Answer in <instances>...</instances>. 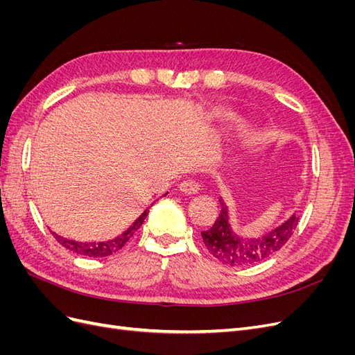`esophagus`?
I'll use <instances>...</instances> for the list:
<instances>
[{"label": "esophagus", "instance_id": "1", "mask_svg": "<svg viewBox=\"0 0 355 355\" xmlns=\"http://www.w3.org/2000/svg\"><path fill=\"white\" fill-rule=\"evenodd\" d=\"M179 189L180 192H184V194H197V192L200 191V187L197 182L194 180H184L182 184L179 185Z\"/></svg>", "mask_w": 355, "mask_h": 355}]
</instances>
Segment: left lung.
<instances>
[{"label": "left lung", "mask_w": 355, "mask_h": 355, "mask_svg": "<svg viewBox=\"0 0 355 355\" xmlns=\"http://www.w3.org/2000/svg\"><path fill=\"white\" fill-rule=\"evenodd\" d=\"M219 218L210 230L201 232V237L204 245L207 247V250L216 259L231 266L253 265L270 257L280 250L288 239L292 237L299 222V218L293 214L280 227L265 232L261 237L243 239L231 230L228 206L225 204L222 197L219 198Z\"/></svg>", "instance_id": "obj_1"}]
</instances>
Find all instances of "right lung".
<instances>
[{"label":"right lung","instance_id":"obj_1","mask_svg":"<svg viewBox=\"0 0 355 355\" xmlns=\"http://www.w3.org/2000/svg\"><path fill=\"white\" fill-rule=\"evenodd\" d=\"M148 213H149V209H146L123 234H120L118 237L108 240V241L81 243V241H75V240H68L65 237H60V235H58L56 232H51V234H53V237L58 240V243H60L63 247H67L68 250H71L73 253L85 256V257H105V256H111V254L116 253L118 250L123 249L124 244L133 237V234L139 228H141V225L144 223L145 218L148 216Z\"/></svg>","mask_w":355,"mask_h":355}]
</instances>
